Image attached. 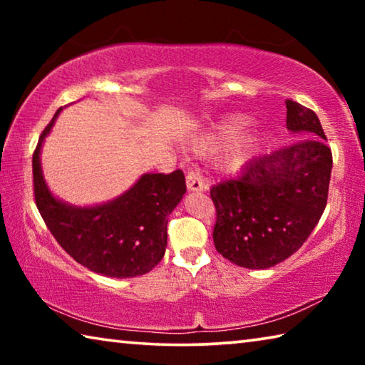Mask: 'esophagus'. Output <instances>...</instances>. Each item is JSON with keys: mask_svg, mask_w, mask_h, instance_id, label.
Instances as JSON below:
<instances>
[{"mask_svg": "<svg viewBox=\"0 0 365 365\" xmlns=\"http://www.w3.org/2000/svg\"><path fill=\"white\" fill-rule=\"evenodd\" d=\"M187 188L188 191H206L207 185L205 180H202L200 172L190 170L187 174Z\"/></svg>", "mask_w": 365, "mask_h": 365, "instance_id": "34e87169", "label": "esophagus"}]
</instances>
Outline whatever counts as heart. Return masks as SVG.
Wrapping results in <instances>:
<instances>
[{
    "label": "heart",
    "mask_w": 365,
    "mask_h": 365,
    "mask_svg": "<svg viewBox=\"0 0 365 365\" xmlns=\"http://www.w3.org/2000/svg\"><path fill=\"white\" fill-rule=\"evenodd\" d=\"M250 123L251 120L243 114L228 115L215 127L214 132L206 133L201 138H197L195 148L197 151L211 153L217 151L220 148L235 141L230 150L225 154L224 160H222V165L228 172L240 170L246 164V160L255 154L259 145H261V138L257 135H245V137H240L250 127Z\"/></svg>",
    "instance_id": "obj_1"
}]
</instances>
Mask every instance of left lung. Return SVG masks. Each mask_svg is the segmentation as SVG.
Returning <instances> with one entry per match:
<instances>
[{
	"mask_svg": "<svg viewBox=\"0 0 365 365\" xmlns=\"http://www.w3.org/2000/svg\"><path fill=\"white\" fill-rule=\"evenodd\" d=\"M287 128L304 140L251 159L238 178L211 188L215 250L240 267L269 269L285 261L327 206L333 160L317 114L287 100Z\"/></svg>",
	"mask_w": 365,
	"mask_h": 365,
	"instance_id": "left-lung-1",
	"label": "left lung"
}]
</instances>
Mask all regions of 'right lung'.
I'll return each instance as SVG.
<instances>
[{
    "mask_svg": "<svg viewBox=\"0 0 365 365\" xmlns=\"http://www.w3.org/2000/svg\"><path fill=\"white\" fill-rule=\"evenodd\" d=\"M61 109L40 135L32 158L36 207L67 255L96 274L130 279L148 274L164 257L169 214L187 191L183 172L145 174L106 205L77 207L56 200L43 178L40 151Z\"/></svg>",
    "mask_w": 365,
    "mask_h": 365,
    "instance_id": "obj_1",
    "label": "right lung"
}]
</instances>
